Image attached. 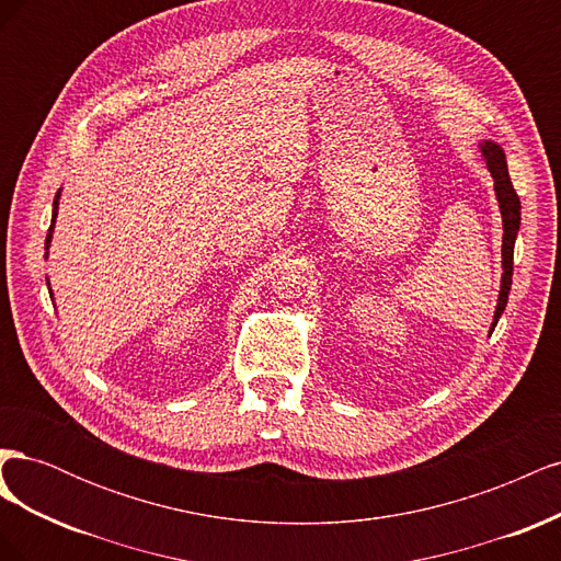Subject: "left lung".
I'll list each match as a JSON object with an SVG mask.
<instances>
[{
	"label": "left lung",
	"instance_id": "obj_1",
	"mask_svg": "<svg viewBox=\"0 0 561 561\" xmlns=\"http://www.w3.org/2000/svg\"><path fill=\"white\" fill-rule=\"evenodd\" d=\"M480 149L486 159L489 173H491V178H494V190H496L499 208H501V217H503V250H501L503 252V276H501V293H499L494 322H491V332H494L501 313L505 311L507 295H511V285H513V254H515V239L519 231L522 206H519V196L515 192V186L511 182V173H507L503 149L491 140H484L480 145Z\"/></svg>",
	"mask_w": 561,
	"mask_h": 561
}]
</instances>
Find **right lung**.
Returning a JSON list of instances; mask_svg holds the SVG:
<instances>
[{"label":"right lung","mask_w":561,"mask_h":561,"mask_svg":"<svg viewBox=\"0 0 561 561\" xmlns=\"http://www.w3.org/2000/svg\"><path fill=\"white\" fill-rule=\"evenodd\" d=\"M58 198H60V192L56 194V201H54V219H50V227H48V233H46V250L50 245V233H54V222H56V215H58Z\"/></svg>","instance_id":"1"}]
</instances>
